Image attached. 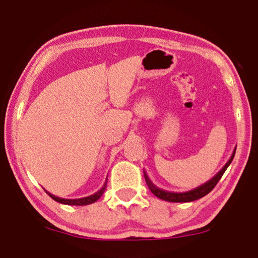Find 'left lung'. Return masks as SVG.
<instances>
[{
    "instance_id": "left-lung-1",
    "label": "left lung",
    "mask_w": 258,
    "mask_h": 258,
    "mask_svg": "<svg viewBox=\"0 0 258 258\" xmlns=\"http://www.w3.org/2000/svg\"><path fill=\"white\" fill-rule=\"evenodd\" d=\"M235 152H236V148L234 150L233 154H231L229 160L227 161V164L224 165L222 168H221V170L216 174V175H214L212 179L207 181V182L202 183L201 186H199L197 188H194V189H190L188 191H182V193H175V191H168V190L161 189V188L157 187L153 182H152L151 179L148 177V175L146 174V172L144 170L145 180H146L147 186H148V188H150V190L152 191V193H153L157 198L161 199V200H165V201H168V202H191V201L199 200V199L206 197L207 194L210 193V191L213 190V188L216 186V183L219 182L221 177H222L223 173L226 172V169L228 168V167H229V165L231 164V161H233Z\"/></svg>"
}]
</instances>
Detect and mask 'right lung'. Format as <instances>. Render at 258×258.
I'll list each match as a JSON object with an SVG mask.
<instances>
[{"mask_svg":"<svg viewBox=\"0 0 258 258\" xmlns=\"http://www.w3.org/2000/svg\"><path fill=\"white\" fill-rule=\"evenodd\" d=\"M106 184H107V179L105 180V182L103 184V187L100 188L99 190L96 191V193L90 195V197H86V198H82V199H63V198H58L55 197V195L49 193V191L45 190V193L49 195L50 198L53 199V200L59 202V203H63V205H69V206H86V205H91V203L96 202L98 199H100L101 195L104 194L105 189H106Z\"/></svg>","mask_w":258,"mask_h":258,"instance_id":"obj_1","label":"right lung"}]
</instances>
